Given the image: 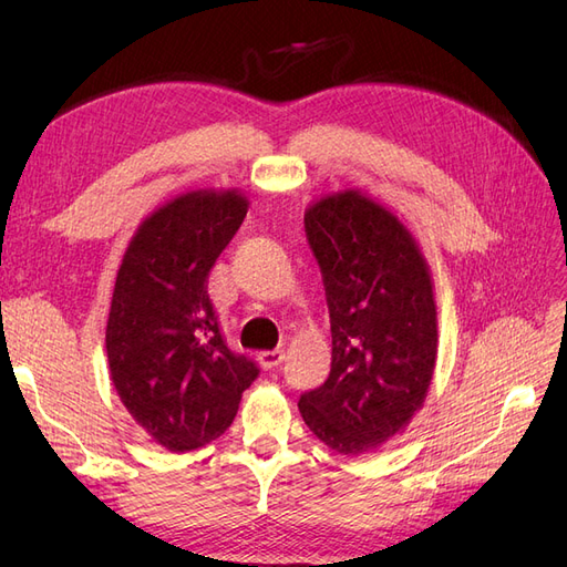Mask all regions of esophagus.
<instances>
[{
    "mask_svg": "<svg viewBox=\"0 0 567 567\" xmlns=\"http://www.w3.org/2000/svg\"><path fill=\"white\" fill-rule=\"evenodd\" d=\"M257 362H260L265 369H274L284 362V350H265L257 354Z\"/></svg>",
    "mask_w": 567,
    "mask_h": 567,
    "instance_id": "esophagus-1",
    "label": "esophagus"
}]
</instances>
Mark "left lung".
Here are the masks:
<instances>
[{"label": "left lung", "mask_w": 567, "mask_h": 567, "mask_svg": "<svg viewBox=\"0 0 567 567\" xmlns=\"http://www.w3.org/2000/svg\"><path fill=\"white\" fill-rule=\"evenodd\" d=\"M331 317V373L305 392L307 427L359 456L402 433L423 406L437 359V307L416 238L362 192L323 196L305 213Z\"/></svg>", "instance_id": "8db88e82"}]
</instances>
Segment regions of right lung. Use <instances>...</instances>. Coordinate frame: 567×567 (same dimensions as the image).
I'll use <instances>...</instances> for the list:
<instances>
[{"label": "right lung", "mask_w": 567, "mask_h": 567, "mask_svg": "<svg viewBox=\"0 0 567 567\" xmlns=\"http://www.w3.org/2000/svg\"><path fill=\"white\" fill-rule=\"evenodd\" d=\"M248 213L229 188H200L151 213L123 255L106 323L120 402L169 452H192L231 425L260 369L234 354L208 298V274Z\"/></svg>", "instance_id": "right-lung-1"}]
</instances>
